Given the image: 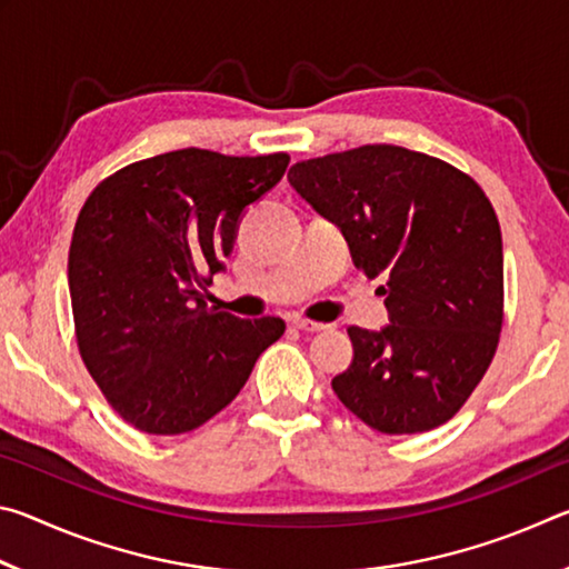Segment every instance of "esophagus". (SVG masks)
<instances>
[{"label": "esophagus", "mask_w": 569, "mask_h": 569, "mask_svg": "<svg viewBox=\"0 0 569 569\" xmlns=\"http://www.w3.org/2000/svg\"><path fill=\"white\" fill-rule=\"evenodd\" d=\"M293 329L306 331V333H319V331L329 329V326H326V323H316V321H306V319H293Z\"/></svg>", "instance_id": "34e87169"}]
</instances>
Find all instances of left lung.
Wrapping results in <instances>:
<instances>
[{
    "label": "left lung",
    "mask_w": 569,
    "mask_h": 569,
    "mask_svg": "<svg viewBox=\"0 0 569 569\" xmlns=\"http://www.w3.org/2000/svg\"><path fill=\"white\" fill-rule=\"evenodd\" d=\"M288 182L339 226L353 266L387 281L389 323L351 326L336 397L383 435L449 421L477 389L502 331V230L475 180L423 152L363 146L296 162Z\"/></svg>",
    "instance_id": "8db88e82"
}]
</instances>
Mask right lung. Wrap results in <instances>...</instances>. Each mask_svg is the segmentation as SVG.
Masks as SVG:
<instances>
[{
    "mask_svg": "<svg viewBox=\"0 0 569 569\" xmlns=\"http://www.w3.org/2000/svg\"><path fill=\"white\" fill-rule=\"evenodd\" d=\"M286 152L186 148L122 168L84 200L70 263L77 346L120 417L146 435L198 429L243 389L286 323L208 308L240 218L278 186Z\"/></svg>",
    "mask_w": 569,
    "mask_h": 569,
    "instance_id": "obj_1",
    "label": "right lung"
}]
</instances>
